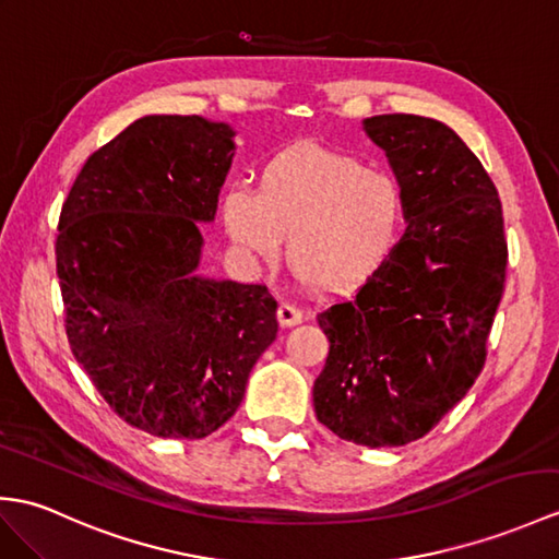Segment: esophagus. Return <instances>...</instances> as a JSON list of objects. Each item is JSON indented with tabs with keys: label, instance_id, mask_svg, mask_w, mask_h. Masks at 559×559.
<instances>
[{
	"label": "esophagus",
	"instance_id": "1",
	"mask_svg": "<svg viewBox=\"0 0 559 559\" xmlns=\"http://www.w3.org/2000/svg\"><path fill=\"white\" fill-rule=\"evenodd\" d=\"M278 321H281V326H295V323L302 321V311L290 302H283L278 307Z\"/></svg>",
	"mask_w": 559,
	"mask_h": 559
}]
</instances>
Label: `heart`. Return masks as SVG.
I'll return each instance as SVG.
<instances>
[{"instance_id": "b5f03b06", "label": "heart", "mask_w": 559, "mask_h": 559, "mask_svg": "<svg viewBox=\"0 0 559 559\" xmlns=\"http://www.w3.org/2000/svg\"><path fill=\"white\" fill-rule=\"evenodd\" d=\"M224 224L240 248L285 257L319 293L365 283L393 252L405 200L393 176L319 145L276 154L259 176V192L230 186L221 200Z\"/></svg>"}]
</instances>
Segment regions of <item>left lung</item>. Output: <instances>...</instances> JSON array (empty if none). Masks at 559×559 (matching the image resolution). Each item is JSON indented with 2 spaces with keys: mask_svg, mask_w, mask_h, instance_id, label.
Listing matches in <instances>:
<instances>
[{
  "mask_svg": "<svg viewBox=\"0 0 559 559\" xmlns=\"http://www.w3.org/2000/svg\"><path fill=\"white\" fill-rule=\"evenodd\" d=\"M405 200V236L357 290L323 309L331 343L314 381L317 419L357 445L424 438L474 385L504 290L498 190L445 123L365 119Z\"/></svg>",
  "mask_w": 559,
  "mask_h": 559,
  "instance_id": "left-lung-1",
  "label": "left lung"
}]
</instances>
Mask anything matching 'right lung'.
<instances>
[{
    "label": "right lung",
    "mask_w": 559,
    "mask_h": 559,
    "mask_svg": "<svg viewBox=\"0 0 559 559\" xmlns=\"http://www.w3.org/2000/svg\"><path fill=\"white\" fill-rule=\"evenodd\" d=\"M233 135L202 116H142L90 154L61 206L73 357L123 421L159 438L224 426L278 333L266 285L198 276V221H214Z\"/></svg>",
    "instance_id": "add662e5"
}]
</instances>
